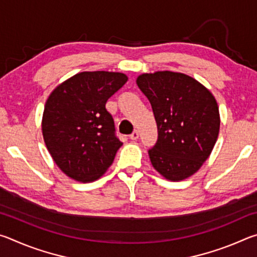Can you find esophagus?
<instances>
[{
	"label": "esophagus",
	"instance_id": "34e87169",
	"mask_svg": "<svg viewBox=\"0 0 257 257\" xmlns=\"http://www.w3.org/2000/svg\"><path fill=\"white\" fill-rule=\"evenodd\" d=\"M130 139H133V141H136V139H138V137H139V133H138V130H134L133 132V134L130 135Z\"/></svg>",
	"mask_w": 257,
	"mask_h": 257
}]
</instances>
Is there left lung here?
<instances>
[{
  "mask_svg": "<svg viewBox=\"0 0 257 257\" xmlns=\"http://www.w3.org/2000/svg\"><path fill=\"white\" fill-rule=\"evenodd\" d=\"M137 85L153 108L158 142L152 165L165 179L193 176L210 156L220 130L219 106L201 82L180 72L143 73Z\"/></svg>",
  "mask_w": 257,
  "mask_h": 257,
  "instance_id": "8db88e82",
  "label": "left lung"
}]
</instances>
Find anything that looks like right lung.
Here are the masks:
<instances>
[{
  "label": "right lung",
  "mask_w": 257,
  "mask_h": 257,
  "mask_svg": "<svg viewBox=\"0 0 257 257\" xmlns=\"http://www.w3.org/2000/svg\"><path fill=\"white\" fill-rule=\"evenodd\" d=\"M127 80L121 72H80L47 98L43 137L54 162L68 177L94 181L112 164L122 143L105 104Z\"/></svg>",
  "instance_id": "add662e5"
}]
</instances>
